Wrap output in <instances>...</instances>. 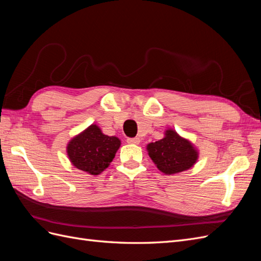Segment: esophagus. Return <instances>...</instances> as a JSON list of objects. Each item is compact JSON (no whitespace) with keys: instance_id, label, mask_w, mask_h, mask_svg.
<instances>
[{"instance_id":"esophagus-1","label":"esophagus","mask_w":261,"mask_h":261,"mask_svg":"<svg viewBox=\"0 0 261 261\" xmlns=\"http://www.w3.org/2000/svg\"><path fill=\"white\" fill-rule=\"evenodd\" d=\"M127 141L128 144H132V145H139L140 144V138L138 137H135V138H127Z\"/></svg>"}]
</instances>
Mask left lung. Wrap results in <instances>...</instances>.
Returning <instances> with one entry per match:
<instances>
[{"label": "left lung", "instance_id": "obj_1", "mask_svg": "<svg viewBox=\"0 0 261 261\" xmlns=\"http://www.w3.org/2000/svg\"><path fill=\"white\" fill-rule=\"evenodd\" d=\"M149 156L155 167L167 175L177 174L194 167L199 152L192 141L179 136L172 128L164 132V137L147 145Z\"/></svg>", "mask_w": 261, "mask_h": 261}]
</instances>
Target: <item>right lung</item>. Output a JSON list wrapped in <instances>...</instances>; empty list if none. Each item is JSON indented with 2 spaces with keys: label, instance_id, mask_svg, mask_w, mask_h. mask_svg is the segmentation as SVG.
<instances>
[{
  "label": "right lung",
  "instance_id": "1",
  "mask_svg": "<svg viewBox=\"0 0 261 261\" xmlns=\"http://www.w3.org/2000/svg\"><path fill=\"white\" fill-rule=\"evenodd\" d=\"M120 146L117 137L105 135L98 125L91 124L69 140L66 152L76 169L99 175L112 162Z\"/></svg>",
  "mask_w": 261,
  "mask_h": 261
}]
</instances>
